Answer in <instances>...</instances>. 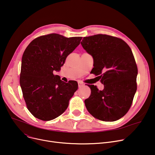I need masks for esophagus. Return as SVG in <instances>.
Returning a JSON list of instances; mask_svg holds the SVG:
<instances>
[{
	"label": "esophagus",
	"mask_w": 155,
	"mask_h": 155,
	"mask_svg": "<svg viewBox=\"0 0 155 155\" xmlns=\"http://www.w3.org/2000/svg\"><path fill=\"white\" fill-rule=\"evenodd\" d=\"M78 87H79V88L82 87L84 85L82 83H81V82H78Z\"/></svg>",
	"instance_id": "obj_1"
}]
</instances>
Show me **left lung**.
Returning a JSON list of instances; mask_svg holds the SVG:
<instances>
[{
	"mask_svg": "<svg viewBox=\"0 0 155 155\" xmlns=\"http://www.w3.org/2000/svg\"><path fill=\"white\" fill-rule=\"evenodd\" d=\"M81 45L94 58L91 72L104 88L88 85L91 94L85 100L88 112L105 122L117 120L128 112L137 90V67L129 45L122 39L98 34L84 37Z\"/></svg>",
	"mask_w": 155,
	"mask_h": 155,
	"instance_id": "8db88e82",
	"label": "left lung"
}]
</instances>
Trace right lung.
Instances as JSON below:
<instances>
[{"label":"right lung","mask_w":155,"mask_h":155,"mask_svg":"<svg viewBox=\"0 0 155 155\" xmlns=\"http://www.w3.org/2000/svg\"><path fill=\"white\" fill-rule=\"evenodd\" d=\"M82 39L51 33L35 38L26 48L22 58L20 85L27 108L35 117L51 120L67 109L78 84L73 80L63 82L53 71L60 70Z\"/></svg>","instance_id":"obj_1"}]
</instances>
